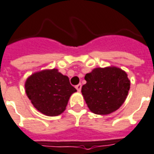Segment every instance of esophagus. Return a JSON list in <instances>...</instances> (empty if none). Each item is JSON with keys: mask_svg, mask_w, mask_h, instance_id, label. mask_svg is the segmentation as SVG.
Returning a JSON list of instances; mask_svg holds the SVG:
<instances>
[{"mask_svg": "<svg viewBox=\"0 0 154 154\" xmlns=\"http://www.w3.org/2000/svg\"><path fill=\"white\" fill-rule=\"evenodd\" d=\"M81 87H82V85H81L80 84H79V85H77L75 86V88H76V89H77L78 91H80V90H81Z\"/></svg>", "mask_w": 154, "mask_h": 154, "instance_id": "1", "label": "esophagus"}]
</instances>
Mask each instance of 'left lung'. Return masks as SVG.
I'll list each match as a JSON object with an SVG mask.
<instances>
[{"label": "left lung", "instance_id": "1", "mask_svg": "<svg viewBox=\"0 0 154 154\" xmlns=\"http://www.w3.org/2000/svg\"><path fill=\"white\" fill-rule=\"evenodd\" d=\"M85 79L81 92L90 111L96 114H109L119 109L130 88L126 72L114 66L94 69Z\"/></svg>", "mask_w": 154, "mask_h": 154}]
</instances>
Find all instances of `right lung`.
<instances>
[{
	"mask_svg": "<svg viewBox=\"0 0 154 154\" xmlns=\"http://www.w3.org/2000/svg\"><path fill=\"white\" fill-rule=\"evenodd\" d=\"M26 93L34 107L47 116H57L65 111L69 99L76 92L66 75L56 69L36 72L26 79Z\"/></svg>",
	"mask_w": 154,
	"mask_h": 154,
	"instance_id": "obj_1",
	"label": "right lung"
}]
</instances>
